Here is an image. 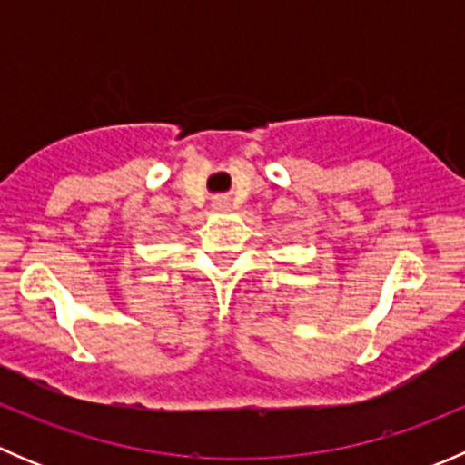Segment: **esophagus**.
I'll return each instance as SVG.
<instances>
[{
	"mask_svg": "<svg viewBox=\"0 0 465 465\" xmlns=\"http://www.w3.org/2000/svg\"><path fill=\"white\" fill-rule=\"evenodd\" d=\"M213 206H215V209H227V200H223V198H220V200H215V203H213Z\"/></svg>",
	"mask_w": 465,
	"mask_h": 465,
	"instance_id": "obj_1",
	"label": "esophagus"
}]
</instances>
